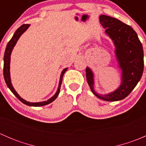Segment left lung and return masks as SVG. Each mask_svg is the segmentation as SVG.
Masks as SVG:
<instances>
[{"instance_id":"left-lung-1","label":"left lung","mask_w":146,"mask_h":146,"mask_svg":"<svg viewBox=\"0 0 146 146\" xmlns=\"http://www.w3.org/2000/svg\"><path fill=\"white\" fill-rule=\"evenodd\" d=\"M100 22L116 47V57L121 70V83L114 92L99 95L94 90L93 73L88 67L85 70L87 81L97 98L106 101L121 100L131 92L141 80L144 68L143 46L131 26L104 15L100 16Z\"/></svg>"}]
</instances>
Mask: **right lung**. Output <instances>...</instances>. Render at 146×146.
<instances>
[{"label": "right lung", "instance_id": "1", "mask_svg": "<svg viewBox=\"0 0 146 146\" xmlns=\"http://www.w3.org/2000/svg\"><path fill=\"white\" fill-rule=\"evenodd\" d=\"M29 27V25H23L22 26H20L17 30L15 31V32L14 33V35L13 36L12 39L9 41V42L7 44L6 48H5V54H4V66H3V76L4 79H5V83H6L7 86L8 87V88L11 90V92L18 98V100L20 102L23 103V104H26V105L28 106H32V107H40V106H44L46 105V104H48L49 103L52 102L53 101H54L56 100V98L58 97V94L60 92V88H61V83H62V79L63 76H64V74L65 72L67 70V68L63 70L62 73L61 74V77H60V80H59V84H58V90H57L56 92L55 95L52 97V98H50L48 100L42 102H27L25 100H23L18 94L17 93L15 89L13 88V85H12L11 80H10V55H11V52L13 51V47L15 46V45L17 43V40L19 39V38L25 32L27 29V28Z\"/></svg>", "mask_w": 146, "mask_h": 146}]
</instances>
